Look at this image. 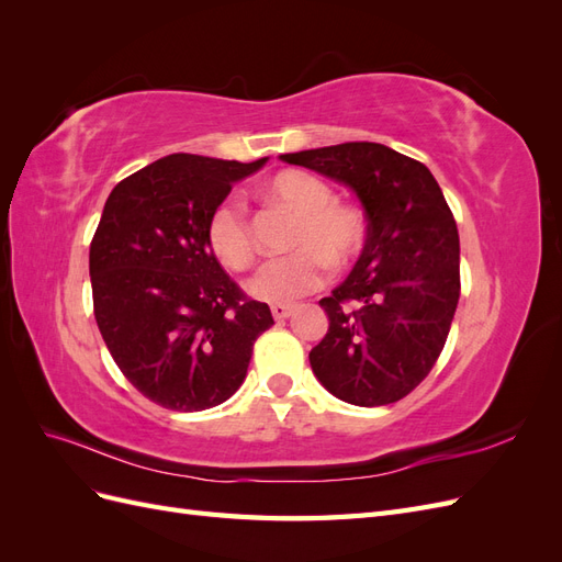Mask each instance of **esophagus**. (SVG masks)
Masks as SVG:
<instances>
[{"label":"esophagus","mask_w":562,"mask_h":562,"mask_svg":"<svg viewBox=\"0 0 562 562\" xmlns=\"http://www.w3.org/2000/svg\"><path fill=\"white\" fill-rule=\"evenodd\" d=\"M293 304H271V316H274L277 321H283L293 314Z\"/></svg>","instance_id":"esophagus-1"}]
</instances>
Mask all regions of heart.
Masks as SVG:
<instances>
[{
  "mask_svg": "<svg viewBox=\"0 0 562 562\" xmlns=\"http://www.w3.org/2000/svg\"><path fill=\"white\" fill-rule=\"evenodd\" d=\"M262 199L297 213L288 236L295 248L258 271L250 293L274 304H288L326 283L330 267H347L361 258L368 244V217L349 201L335 199L333 187L300 168H285L260 187ZM206 246L213 258L234 271L258 260V241L239 199L217 203L206 223Z\"/></svg>",
  "mask_w": 562,
  "mask_h": 562,
  "instance_id": "1",
  "label": "heart"
}]
</instances>
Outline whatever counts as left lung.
I'll use <instances>...</instances> for the list:
<instances>
[{"instance_id":"left-lung-1","label":"left lung","mask_w":562,"mask_h":562,"mask_svg":"<svg viewBox=\"0 0 562 562\" xmlns=\"http://www.w3.org/2000/svg\"><path fill=\"white\" fill-rule=\"evenodd\" d=\"M349 184L368 217V244L342 285L318 304L328 333L310 351L318 382L351 405L405 398L429 375L459 302V234L436 178L380 143L281 155Z\"/></svg>"}]
</instances>
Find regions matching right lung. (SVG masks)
<instances>
[{
    "label": "right lung",
    "instance_id": "obj_1",
    "mask_svg": "<svg viewBox=\"0 0 562 562\" xmlns=\"http://www.w3.org/2000/svg\"><path fill=\"white\" fill-rule=\"evenodd\" d=\"M252 164L171 155L119 182L91 241L93 314L124 378L168 411L225 403L274 318L206 246L217 203Z\"/></svg>",
    "mask_w": 562,
    "mask_h": 562
}]
</instances>
